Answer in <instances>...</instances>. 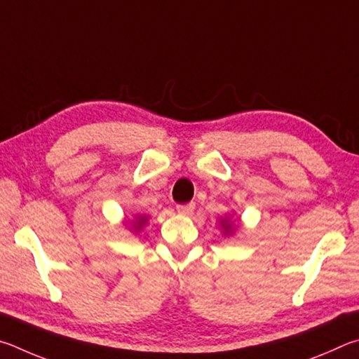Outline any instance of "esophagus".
Wrapping results in <instances>:
<instances>
[{"mask_svg":"<svg viewBox=\"0 0 359 359\" xmlns=\"http://www.w3.org/2000/svg\"><path fill=\"white\" fill-rule=\"evenodd\" d=\"M194 208H196V203H187V205H178L176 206V211L180 212V215H184V216H189L192 215Z\"/></svg>","mask_w":359,"mask_h":359,"instance_id":"obj_1","label":"esophagus"}]
</instances>
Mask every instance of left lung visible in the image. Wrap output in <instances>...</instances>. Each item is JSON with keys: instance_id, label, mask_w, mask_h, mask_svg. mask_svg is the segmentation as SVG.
Segmentation results:
<instances>
[{"instance_id": "1", "label": "left lung", "mask_w": 359, "mask_h": 359, "mask_svg": "<svg viewBox=\"0 0 359 359\" xmlns=\"http://www.w3.org/2000/svg\"><path fill=\"white\" fill-rule=\"evenodd\" d=\"M219 227H221L224 236H231L236 231V224L231 221V216L219 217Z\"/></svg>"}]
</instances>
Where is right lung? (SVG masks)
Wrapping results in <instances>:
<instances>
[{"label":"right lung","mask_w":359,"mask_h":359,"mask_svg":"<svg viewBox=\"0 0 359 359\" xmlns=\"http://www.w3.org/2000/svg\"><path fill=\"white\" fill-rule=\"evenodd\" d=\"M148 219H149V216H147V215H135L134 216V221L126 222V225H130V227H132L130 231H134V233H138V231H142L144 225L148 224Z\"/></svg>","instance_id":"add662e5"}]
</instances>
